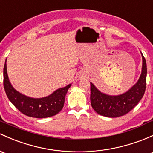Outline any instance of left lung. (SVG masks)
Instances as JSON below:
<instances>
[{"label": "left lung", "instance_id": "left-lung-1", "mask_svg": "<svg viewBox=\"0 0 153 153\" xmlns=\"http://www.w3.org/2000/svg\"><path fill=\"white\" fill-rule=\"evenodd\" d=\"M142 56V70L139 81L126 92L119 95H108L91 84V107L100 115L107 117H119L131 111L144 96L147 83V64Z\"/></svg>", "mask_w": 153, "mask_h": 153}]
</instances>
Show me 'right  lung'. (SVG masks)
<instances>
[{
  "label": "right lung",
  "instance_id": "1",
  "mask_svg": "<svg viewBox=\"0 0 153 153\" xmlns=\"http://www.w3.org/2000/svg\"><path fill=\"white\" fill-rule=\"evenodd\" d=\"M4 68V86L11 102L23 114L34 118H46L57 114L64 107L65 96L71 84L57 89L48 97L32 98L14 89L8 77L6 63Z\"/></svg>",
  "mask_w": 153,
  "mask_h": 153
}]
</instances>
